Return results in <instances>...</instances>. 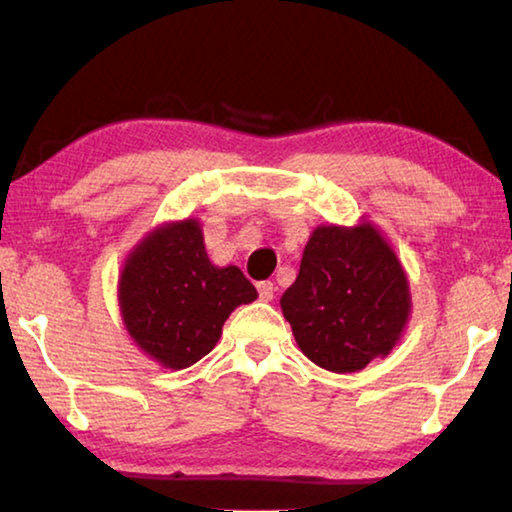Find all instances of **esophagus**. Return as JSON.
Wrapping results in <instances>:
<instances>
[{
    "mask_svg": "<svg viewBox=\"0 0 512 512\" xmlns=\"http://www.w3.org/2000/svg\"><path fill=\"white\" fill-rule=\"evenodd\" d=\"M257 293H259V298L262 300H273V296H275V284L273 282H257Z\"/></svg>",
    "mask_w": 512,
    "mask_h": 512,
    "instance_id": "esophagus-1",
    "label": "esophagus"
}]
</instances>
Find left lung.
<instances>
[{"instance_id": "1", "label": "left lung", "mask_w": 512, "mask_h": 512, "mask_svg": "<svg viewBox=\"0 0 512 512\" xmlns=\"http://www.w3.org/2000/svg\"><path fill=\"white\" fill-rule=\"evenodd\" d=\"M280 305L316 366L357 372L393 350L411 298L400 262L372 225H327L311 235Z\"/></svg>"}]
</instances>
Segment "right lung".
<instances>
[{"label": "right lung", "instance_id": "obj_1", "mask_svg": "<svg viewBox=\"0 0 512 512\" xmlns=\"http://www.w3.org/2000/svg\"><path fill=\"white\" fill-rule=\"evenodd\" d=\"M257 291L237 266H214L198 223L155 230L128 259L119 305L140 348L167 368H187L219 341L223 323Z\"/></svg>", "mask_w": 512, "mask_h": 512}]
</instances>
